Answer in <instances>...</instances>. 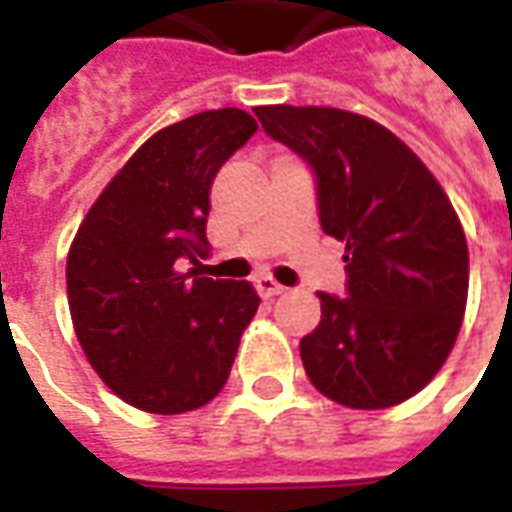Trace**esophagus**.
<instances>
[{
    "label": "esophagus",
    "instance_id": "1",
    "mask_svg": "<svg viewBox=\"0 0 512 512\" xmlns=\"http://www.w3.org/2000/svg\"><path fill=\"white\" fill-rule=\"evenodd\" d=\"M255 285L257 290H260V296H266V299H274V296H282V293H285V288H282L279 282H274L271 277H257Z\"/></svg>",
    "mask_w": 512,
    "mask_h": 512
}]
</instances>
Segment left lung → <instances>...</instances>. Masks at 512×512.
I'll return each mask as SVG.
<instances>
[{
	"label": "left lung",
	"mask_w": 512,
	"mask_h": 512,
	"mask_svg": "<svg viewBox=\"0 0 512 512\" xmlns=\"http://www.w3.org/2000/svg\"><path fill=\"white\" fill-rule=\"evenodd\" d=\"M271 139L307 161L318 219L345 244V296L318 290L321 323L301 340L318 392L389 408L439 373L461 329L469 249L428 167L370 117L329 106H257Z\"/></svg>",
	"instance_id": "1"
}]
</instances>
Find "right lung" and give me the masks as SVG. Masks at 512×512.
Masks as SVG:
<instances>
[{"instance_id": "1", "label": "right lung", "mask_w": 512, "mask_h": 512, "mask_svg": "<svg viewBox=\"0 0 512 512\" xmlns=\"http://www.w3.org/2000/svg\"><path fill=\"white\" fill-rule=\"evenodd\" d=\"M257 131L241 109L161 128L84 216L68 252L76 337L104 384L134 408L183 414L222 392L246 323L249 282L202 277L216 172ZM195 263L186 275L179 263Z\"/></svg>"}]
</instances>
